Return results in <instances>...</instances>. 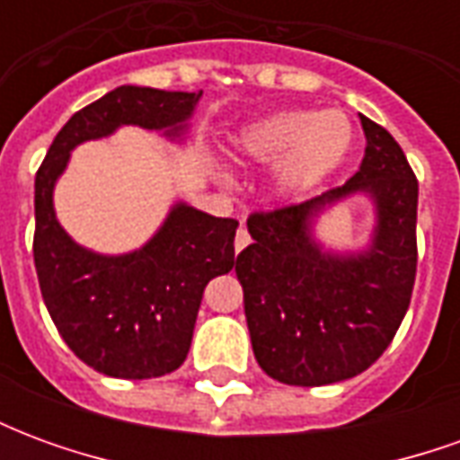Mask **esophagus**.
Returning <instances> with one entry per match:
<instances>
[{
    "mask_svg": "<svg viewBox=\"0 0 460 460\" xmlns=\"http://www.w3.org/2000/svg\"><path fill=\"white\" fill-rule=\"evenodd\" d=\"M249 231H246V226H239V231H236V239H234V249H236V253H239L241 249H246L249 246Z\"/></svg>",
    "mask_w": 460,
    "mask_h": 460,
    "instance_id": "1",
    "label": "esophagus"
}]
</instances>
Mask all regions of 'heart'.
Returning a JSON list of instances; mask_svg holds the SVG:
<instances>
[{"instance_id":"1","label":"heart","mask_w":460,"mask_h":460,"mask_svg":"<svg viewBox=\"0 0 460 460\" xmlns=\"http://www.w3.org/2000/svg\"><path fill=\"white\" fill-rule=\"evenodd\" d=\"M355 137V125L342 111L283 108L243 122L231 137V155L241 164L273 162V190L293 199L345 164ZM214 172L224 177L219 167Z\"/></svg>"}]
</instances>
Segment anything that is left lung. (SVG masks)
<instances>
[{
	"label": "left lung",
	"mask_w": 460,
	"mask_h": 460,
	"mask_svg": "<svg viewBox=\"0 0 460 460\" xmlns=\"http://www.w3.org/2000/svg\"><path fill=\"white\" fill-rule=\"evenodd\" d=\"M365 160L355 177L296 207L253 214L236 259L243 310L261 369L283 385H335L385 352L416 279L419 181L399 142L365 115ZM373 204V231L357 250H332L319 219L342 200Z\"/></svg>",
	"instance_id": "obj_1"
}]
</instances>
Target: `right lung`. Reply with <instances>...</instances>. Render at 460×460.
<instances>
[{"label": "right lung", "instance_id": "right-lung-1", "mask_svg": "<svg viewBox=\"0 0 460 460\" xmlns=\"http://www.w3.org/2000/svg\"><path fill=\"white\" fill-rule=\"evenodd\" d=\"M201 91L120 85L66 122L46 152L34 181V263L49 315L75 357L118 379H152L187 359L204 288L234 269L236 219L211 217L184 199L140 249L98 253L61 226L56 181L71 152L132 125L187 142Z\"/></svg>", "mask_w": 460, "mask_h": 460}]
</instances>
